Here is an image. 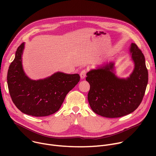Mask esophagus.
Wrapping results in <instances>:
<instances>
[{"label": "esophagus", "instance_id": "esophagus-1", "mask_svg": "<svg viewBox=\"0 0 156 156\" xmlns=\"http://www.w3.org/2000/svg\"><path fill=\"white\" fill-rule=\"evenodd\" d=\"M86 74H87V70L86 69H83L80 72V77L81 79H83L86 76Z\"/></svg>", "mask_w": 156, "mask_h": 156}]
</instances>
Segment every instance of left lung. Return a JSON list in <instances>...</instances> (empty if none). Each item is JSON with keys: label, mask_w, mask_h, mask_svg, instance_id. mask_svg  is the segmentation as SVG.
Here are the masks:
<instances>
[{"label": "left lung", "mask_w": 156, "mask_h": 156, "mask_svg": "<svg viewBox=\"0 0 156 156\" xmlns=\"http://www.w3.org/2000/svg\"><path fill=\"white\" fill-rule=\"evenodd\" d=\"M130 52L135 69L126 79L115 76L111 62L87 74L86 80L90 85L88 101L92 111L100 116H124L136 110L143 100L148 83L145 57L135 44H132Z\"/></svg>", "instance_id": "8db88e82"}]
</instances>
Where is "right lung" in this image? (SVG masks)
I'll return each instance as SVG.
<instances>
[{"mask_svg": "<svg viewBox=\"0 0 156 156\" xmlns=\"http://www.w3.org/2000/svg\"><path fill=\"white\" fill-rule=\"evenodd\" d=\"M24 43L17 48L7 72V85L11 99L22 112L41 117L58 111L68 93L80 81L78 74L58 72L49 78L31 80L24 74L21 64Z\"/></svg>", "mask_w": 156, "mask_h": 156, "instance_id": "right-lung-1", "label": "right lung"}]
</instances>
